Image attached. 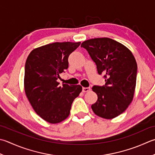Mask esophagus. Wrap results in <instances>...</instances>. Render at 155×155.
<instances>
[{
	"mask_svg": "<svg viewBox=\"0 0 155 155\" xmlns=\"http://www.w3.org/2000/svg\"><path fill=\"white\" fill-rule=\"evenodd\" d=\"M91 91V88L90 87H83V91L84 92H89Z\"/></svg>",
	"mask_w": 155,
	"mask_h": 155,
	"instance_id": "1",
	"label": "esophagus"
}]
</instances>
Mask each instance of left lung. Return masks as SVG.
Returning a JSON list of instances; mask_svg holds the SVG:
<instances>
[{
    "instance_id": "obj_1",
    "label": "left lung",
    "mask_w": 155,
    "mask_h": 155,
    "mask_svg": "<svg viewBox=\"0 0 155 155\" xmlns=\"http://www.w3.org/2000/svg\"><path fill=\"white\" fill-rule=\"evenodd\" d=\"M95 63L105 83L94 85L98 99L91 105L94 113L105 119H112L128 108L134 97L137 64L128 48L114 39L104 38L84 41L81 44Z\"/></svg>"
}]
</instances>
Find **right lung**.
<instances>
[{
	"mask_svg": "<svg viewBox=\"0 0 155 155\" xmlns=\"http://www.w3.org/2000/svg\"><path fill=\"white\" fill-rule=\"evenodd\" d=\"M81 42H55L31 51L25 66V94L33 110L46 122L57 124L67 118L81 85H59L60 74L68 67V56Z\"/></svg>",
	"mask_w": 155,
	"mask_h": 155,
	"instance_id": "1",
	"label": "right lung"
}]
</instances>
